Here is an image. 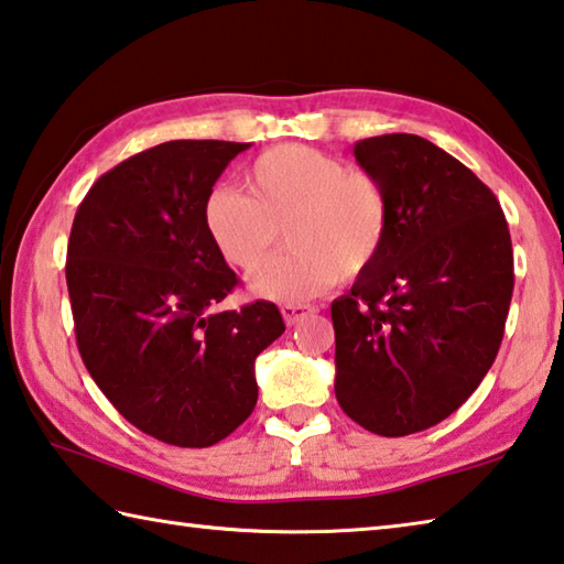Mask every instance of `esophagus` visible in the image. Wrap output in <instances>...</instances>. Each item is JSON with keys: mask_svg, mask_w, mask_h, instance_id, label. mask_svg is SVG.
<instances>
[{"mask_svg": "<svg viewBox=\"0 0 564 564\" xmlns=\"http://www.w3.org/2000/svg\"><path fill=\"white\" fill-rule=\"evenodd\" d=\"M308 313H313L311 305H301V303H289V305H283V308H281L285 325H295L299 321H303V317Z\"/></svg>", "mask_w": 564, "mask_h": 564, "instance_id": "34e87169", "label": "esophagus"}]
</instances>
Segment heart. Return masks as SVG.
I'll return each instance as SVG.
<instances>
[{
	"label": "heart",
	"mask_w": 564,
	"mask_h": 564,
	"mask_svg": "<svg viewBox=\"0 0 564 564\" xmlns=\"http://www.w3.org/2000/svg\"><path fill=\"white\" fill-rule=\"evenodd\" d=\"M247 192L219 184L204 227L221 259L251 271L286 231L292 251L249 279L256 299L303 303L380 261L392 224L382 180L308 145H275L247 170Z\"/></svg>",
	"instance_id": "heart-1"
}]
</instances>
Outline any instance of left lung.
<instances>
[{
  "instance_id": "1",
  "label": "left lung",
  "mask_w": 564,
  "mask_h": 564,
  "mask_svg": "<svg viewBox=\"0 0 564 564\" xmlns=\"http://www.w3.org/2000/svg\"><path fill=\"white\" fill-rule=\"evenodd\" d=\"M392 204L384 251L333 301L335 397L380 436L454 414L494 365L513 295V247L484 182L434 142H355Z\"/></svg>"
}]
</instances>
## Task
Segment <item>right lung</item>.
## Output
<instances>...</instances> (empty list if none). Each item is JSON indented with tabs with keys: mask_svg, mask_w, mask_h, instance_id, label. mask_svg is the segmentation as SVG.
Listing matches in <instances>:
<instances>
[{
	"mask_svg": "<svg viewBox=\"0 0 564 564\" xmlns=\"http://www.w3.org/2000/svg\"><path fill=\"white\" fill-rule=\"evenodd\" d=\"M251 142L170 140L106 172L76 212L66 283L78 352L140 432L204 448L259 399L253 362L283 317L269 301L217 311L239 283L204 227V199Z\"/></svg>",
	"mask_w": 564,
	"mask_h": 564,
	"instance_id": "obj_1",
	"label": "right lung"
}]
</instances>
